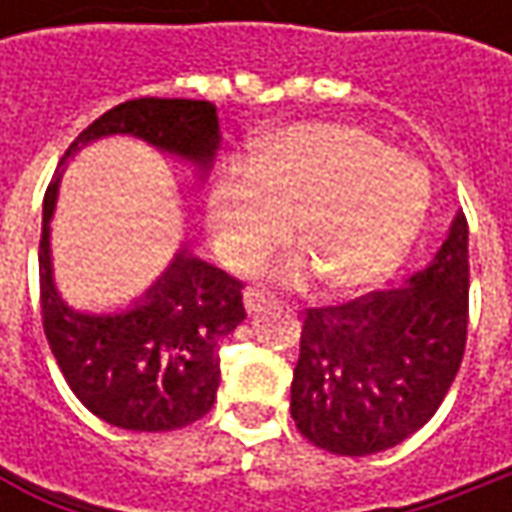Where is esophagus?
Masks as SVG:
<instances>
[{"label": "esophagus", "instance_id": "obj_1", "mask_svg": "<svg viewBox=\"0 0 512 512\" xmlns=\"http://www.w3.org/2000/svg\"><path fill=\"white\" fill-rule=\"evenodd\" d=\"M273 296L270 293H265V290H259V287H247L245 290V307H247V313H259L262 307L270 302Z\"/></svg>", "mask_w": 512, "mask_h": 512}]
</instances>
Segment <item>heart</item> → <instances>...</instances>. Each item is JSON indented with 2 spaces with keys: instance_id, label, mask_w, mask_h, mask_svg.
I'll return each instance as SVG.
<instances>
[{
  "instance_id": "1",
  "label": "heart",
  "mask_w": 512,
  "mask_h": 512,
  "mask_svg": "<svg viewBox=\"0 0 512 512\" xmlns=\"http://www.w3.org/2000/svg\"><path fill=\"white\" fill-rule=\"evenodd\" d=\"M430 205V176L373 133L339 122H296L253 145L207 196V230L227 265L247 267L290 236L333 293H362L410 250ZM305 276V256L273 270Z\"/></svg>"
}]
</instances>
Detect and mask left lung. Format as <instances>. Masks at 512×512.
<instances>
[{
	"instance_id": "1",
	"label": "left lung",
	"mask_w": 512,
	"mask_h": 512,
	"mask_svg": "<svg viewBox=\"0 0 512 512\" xmlns=\"http://www.w3.org/2000/svg\"><path fill=\"white\" fill-rule=\"evenodd\" d=\"M467 290V219L456 213L433 262L402 287L310 307L290 384L307 442L370 456L430 422L462 364Z\"/></svg>"
}]
</instances>
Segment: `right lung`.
<instances>
[{"label": "right lung", "instance_id": "add662e5", "mask_svg": "<svg viewBox=\"0 0 512 512\" xmlns=\"http://www.w3.org/2000/svg\"><path fill=\"white\" fill-rule=\"evenodd\" d=\"M108 136H133L193 165L199 182L222 145L216 105L199 99H130L76 136L42 207L39 299L56 364L76 399L102 422L162 433L202 419L219 390V342L245 322L242 282L185 245L128 307L90 313L70 307L53 279L50 219L70 156Z\"/></svg>", "mask_w": 512, "mask_h": 512}]
</instances>
